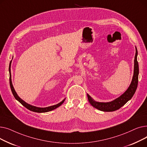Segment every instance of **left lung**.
Returning a JSON list of instances; mask_svg holds the SVG:
<instances>
[{
  "label": "left lung",
  "instance_id": "obj_1",
  "mask_svg": "<svg viewBox=\"0 0 147 147\" xmlns=\"http://www.w3.org/2000/svg\"><path fill=\"white\" fill-rule=\"evenodd\" d=\"M138 51L136 48V53L134 59V73L132 82L127 90L118 98L109 102H98L94 101L90 96L88 94V98L89 103L96 108V109L102 111L110 112L117 110L124 105L129 100L132 98L135 94L138 86V74H139V65L137 61Z\"/></svg>",
  "mask_w": 147,
  "mask_h": 147
}]
</instances>
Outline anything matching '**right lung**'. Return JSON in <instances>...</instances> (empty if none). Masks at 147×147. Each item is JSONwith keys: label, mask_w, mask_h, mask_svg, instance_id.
<instances>
[{"label": "right lung", "mask_w": 147, "mask_h": 147, "mask_svg": "<svg viewBox=\"0 0 147 147\" xmlns=\"http://www.w3.org/2000/svg\"><path fill=\"white\" fill-rule=\"evenodd\" d=\"M11 64L9 65V84H10V86H11V91L12 92V94L14 96L15 98L16 99L17 101H18L23 106H24L26 108L30 111H33V112H36V113H45V112H48L50 111H52L53 110L56 109L57 108H58V107H59L61 105H62L63 104V102L65 101V99L63 100V101H61V102H59V104L55 105H52L51 107H46V108H39V107H36L33 105H31L27 103H26L25 101H23L22 99H21L17 94L16 92L14 90V88L13 87L12 83V81H11Z\"/></svg>", "instance_id": "obj_1"}]
</instances>
